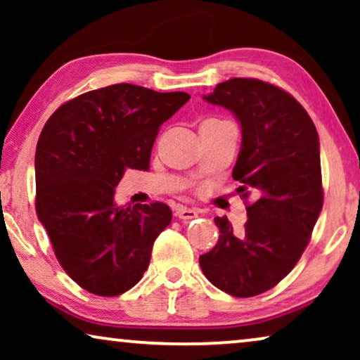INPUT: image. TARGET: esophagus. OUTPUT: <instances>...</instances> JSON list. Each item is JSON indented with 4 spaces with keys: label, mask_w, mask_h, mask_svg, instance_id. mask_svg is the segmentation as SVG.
Instances as JSON below:
<instances>
[{
    "label": "esophagus",
    "mask_w": 360,
    "mask_h": 360,
    "mask_svg": "<svg viewBox=\"0 0 360 360\" xmlns=\"http://www.w3.org/2000/svg\"><path fill=\"white\" fill-rule=\"evenodd\" d=\"M175 216L179 219H193L198 216V211L196 210H191V208H186V206H179L175 211Z\"/></svg>",
    "instance_id": "1"
}]
</instances>
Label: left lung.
<instances>
[{"instance_id":"left-lung-1","label":"left lung","mask_w":360,"mask_h":360,"mask_svg":"<svg viewBox=\"0 0 360 360\" xmlns=\"http://www.w3.org/2000/svg\"><path fill=\"white\" fill-rule=\"evenodd\" d=\"M240 122L243 144L233 169L250 198L248 223L233 229L214 218L219 239L200 255L214 287L233 297H255L292 272L323 208L319 137L311 117L282 88L255 78H231L205 95Z\"/></svg>"}]
</instances>
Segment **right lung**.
<instances>
[{"label":"right lung","mask_w":360,"mask_h":360,"mask_svg":"<svg viewBox=\"0 0 360 360\" xmlns=\"http://www.w3.org/2000/svg\"><path fill=\"white\" fill-rule=\"evenodd\" d=\"M188 93L117 83L62 105L36 149V211L73 282L100 297L134 287L154 240L170 224L167 205L117 206L126 169L147 170L159 127Z\"/></svg>","instance_id":"obj_1"}]
</instances>
